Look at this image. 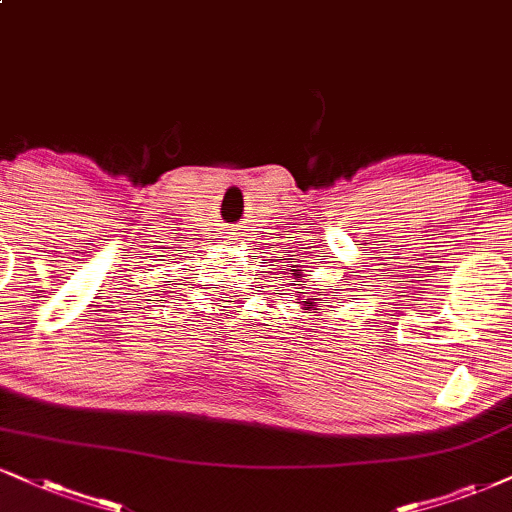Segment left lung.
Listing matches in <instances>:
<instances>
[{
    "label": "left lung",
    "mask_w": 512,
    "mask_h": 512,
    "mask_svg": "<svg viewBox=\"0 0 512 512\" xmlns=\"http://www.w3.org/2000/svg\"><path fill=\"white\" fill-rule=\"evenodd\" d=\"M293 276H295V279H303V274H300V272H295ZM300 286L305 288V281L300 283ZM319 295H322V293H319ZM298 300L303 303V310H317V300H319L317 295H303V298H298Z\"/></svg>",
    "instance_id": "obj_1"
}]
</instances>
